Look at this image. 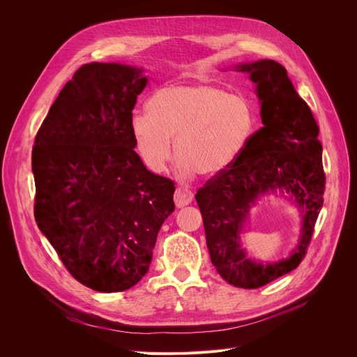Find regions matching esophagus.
<instances>
[{"instance_id": "34e87169", "label": "esophagus", "mask_w": 357, "mask_h": 357, "mask_svg": "<svg viewBox=\"0 0 357 357\" xmlns=\"http://www.w3.org/2000/svg\"><path fill=\"white\" fill-rule=\"evenodd\" d=\"M194 198V194L190 191L183 188V186H179V188L175 190V194H174V201H175V205L178 208H182V207H186V205L191 204Z\"/></svg>"}]
</instances>
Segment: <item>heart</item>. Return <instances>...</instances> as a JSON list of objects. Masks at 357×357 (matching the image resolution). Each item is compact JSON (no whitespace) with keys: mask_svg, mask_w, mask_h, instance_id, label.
Segmentation results:
<instances>
[{"mask_svg":"<svg viewBox=\"0 0 357 357\" xmlns=\"http://www.w3.org/2000/svg\"><path fill=\"white\" fill-rule=\"evenodd\" d=\"M136 116L131 133L144 165L162 172L172 158L182 176H215L230 167L248 146L255 116L250 104L215 85H169L158 89Z\"/></svg>","mask_w":357,"mask_h":357,"instance_id":"obj_1","label":"heart"}]
</instances>
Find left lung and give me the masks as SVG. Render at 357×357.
I'll list each match as a JSON object with an SVG mask.
<instances>
[{
    "label": "left lung",
    "mask_w": 357,
    "mask_h": 357,
    "mask_svg": "<svg viewBox=\"0 0 357 357\" xmlns=\"http://www.w3.org/2000/svg\"><path fill=\"white\" fill-rule=\"evenodd\" d=\"M256 84L264 127L226 171L198 190L207 248L220 276L233 287L255 289L296 269L311 241L323 207L326 175L323 146L308 104L298 96L287 69L275 61L236 68ZM287 192L303 210V234L297 249L278 264L248 259L239 233L248 210L261 193Z\"/></svg>",
    "instance_id": "obj_1"
}]
</instances>
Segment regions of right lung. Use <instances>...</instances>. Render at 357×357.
I'll list each match as a JSON object with an SVG mask.
<instances>
[{"mask_svg": "<svg viewBox=\"0 0 357 357\" xmlns=\"http://www.w3.org/2000/svg\"><path fill=\"white\" fill-rule=\"evenodd\" d=\"M142 69L92 62L59 92L37 131L34 218L68 272L98 292L135 287L149 271L174 181L135 152L133 108Z\"/></svg>", "mask_w": 357, "mask_h": 357, "instance_id": "1", "label": "right lung"}]
</instances>
